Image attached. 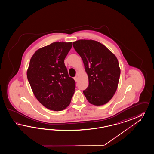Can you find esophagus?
<instances>
[{
    "mask_svg": "<svg viewBox=\"0 0 154 154\" xmlns=\"http://www.w3.org/2000/svg\"><path fill=\"white\" fill-rule=\"evenodd\" d=\"M74 79L75 80L76 82H78V77L77 76H75L74 78Z\"/></svg>",
    "mask_w": 154,
    "mask_h": 154,
    "instance_id": "esophagus-1",
    "label": "esophagus"
}]
</instances>
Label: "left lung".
Masks as SVG:
<instances>
[{
	"instance_id": "obj_1",
	"label": "left lung",
	"mask_w": 154,
	"mask_h": 154,
	"mask_svg": "<svg viewBox=\"0 0 154 154\" xmlns=\"http://www.w3.org/2000/svg\"><path fill=\"white\" fill-rule=\"evenodd\" d=\"M72 45L83 60L88 76L89 85L83 91L88 101L95 106L108 102L116 91L120 77L117 57L94 40H78Z\"/></svg>"
}]
</instances>
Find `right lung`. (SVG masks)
Returning a JSON list of instances; mask_svg holds the SVG:
<instances>
[{"label":"right lung","mask_w":154,"mask_h":154,"mask_svg":"<svg viewBox=\"0 0 154 154\" xmlns=\"http://www.w3.org/2000/svg\"><path fill=\"white\" fill-rule=\"evenodd\" d=\"M72 42H55L32 56L27 75L36 98L50 110L60 111L71 102L75 82L70 77L64 60Z\"/></svg>","instance_id":"add662e5"}]
</instances>
